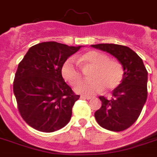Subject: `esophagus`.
<instances>
[{
  "mask_svg": "<svg viewBox=\"0 0 157 157\" xmlns=\"http://www.w3.org/2000/svg\"><path fill=\"white\" fill-rule=\"evenodd\" d=\"M81 98H82V99H87V100H89V99L92 98V97H91V96H86V95L81 96Z\"/></svg>",
  "mask_w": 157,
  "mask_h": 157,
  "instance_id": "34e87169",
  "label": "esophagus"
}]
</instances>
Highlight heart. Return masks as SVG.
<instances>
[{
	"mask_svg": "<svg viewBox=\"0 0 157 157\" xmlns=\"http://www.w3.org/2000/svg\"><path fill=\"white\" fill-rule=\"evenodd\" d=\"M77 62L83 66H92L89 72V80L78 82L75 86V91L82 94H94L102 92L105 88L112 91L121 84L124 78V69L119 62L109 59L101 52H86L82 57L77 58ZM61 74L66 82L74 85L82 78V71L74 58L65 60L61 67Z\"/></svg>",
	"mask_w": 157,
	"mask_h": 157,
	"instance_id": "heart-1",
	"label": "heart"
}]
</instances>
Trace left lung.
Here are the masks:
<instances>
[{
  "mask_svg": "<svg viewBox=\"0 0 157 157\" xmlns=\"http://www.w3.org/2000/svg\"><path fill=\"white\" fill-rule=\"evenodd\" d=\"M91 46L114 56L124 69L123 81L113 91L112 98L99 97L102 107L95 112L96 120L101 127L111 131L124 130L137 120L146 102L148 72L141 58L127 46L114 44Z\"/></svg>",
  "mask_w": 157,
  "mask_h": 157,
  "instance_id": "left-lung-1",
  "label": "left lung"
}]
</instances>
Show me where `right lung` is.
<instances>
[{
    "label": "right lung",
    "mask_w": 157,
    "mask_h": 157,
    "mask_svg": "<svg viewBox=\"0 0 157 157\" xmlns=\"http://www.w3.org/2000/svg\"><path fill=\"white\" fill-rule=\"evenodd\" d=\"M81 47L44 42L32 46L19 63L13 92L20 114L32 128L50 133L71 120L80 96L65 82L61 67Z\"/></svg>",
    "instance_id": "obj_1"
}]
</instances>
